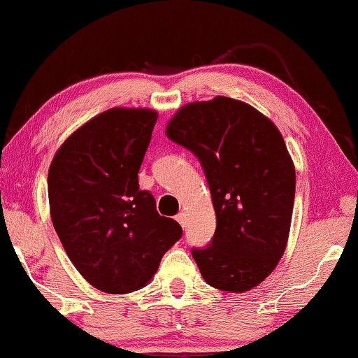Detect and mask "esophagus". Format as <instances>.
Listing matches in <instances>:
<instances>
[{"label":"esophagus","instance_id":"obj_1","mask_svg":"<svg viewBox=\"0 0 358 358\" xmlns=\"http://www.w3.org/2000/svg\"><path fill=\"white\" fill-rule=\"evenodd\" d=\"M176 221H178V223L182 224V228H187V215H185L183 211L176 215Z\"/></svg>","mask_w":358,"mask_h":358}]
</instances>
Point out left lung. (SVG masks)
<instances>
[{"label":"left lung","instance_id":"obj_1","mask_svg":"<svg viewBox=\"0 0 358 358\" xmlns=\"http://www.w3.org/2000/svg\"><path fill=\"white\" fill-rule=\"evenodd\" d=\"M166 137L200 160L216 213L205 248H193L203 279L244 292L273 273L291 228L296 170L278 127L229 97L182 107Z\"/></svg>","mask_w":358,"mask_h":358}]
</instances>
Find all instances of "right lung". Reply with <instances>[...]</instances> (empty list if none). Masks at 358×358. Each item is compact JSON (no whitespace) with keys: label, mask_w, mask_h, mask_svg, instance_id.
Returning <instances> with one entry per match:
<instances>
[{"label":"right lung","mask_w":358,"mask_h":358,"mask_svg":"<svg viewBox=\"0 0 358 358\" xmlns=\"http://www.w3.org/2000/svg\"><path fill=\"white\" fill-rule=\"evenodd\" d=\"M157 117L148 108L102 112L62 143L49 166L54 229L76 269L103 292L145 286L183 234L138 187Z\"/></svg>","instance_id":"1"}]
</instances>
